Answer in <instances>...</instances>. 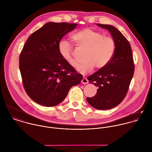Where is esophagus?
Returning a JSON list of instances; mask_svg holds the SVG:
<instances>
[{
	"label": "esophagus",
	"mask_w": 152,
	"mask_h": 152,
	"mask_svg": "<svg viewBox=\"0 0 152 152\" xmlns=\"http://www.w3.org/2000/svg\"><path fill=\"white\" fill-rule=\"evenodd\" d=\"M82 83H83V84H87V83H89V82H88V80L87 79L86 77H83V79L82 80Z\"/></svg>",
	"instance_id": "obj_1"
}]
</instances>
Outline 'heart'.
Here are the masks:
<instances>
[{
    "label": "heart",
    "instance_id": "obj_1",
    "mask_svg": "<svg viewBox=\"0 0 152 152\" xmlns=\"http://www.w3.org/2000/svg\"><path fill=\"white\" fill-rule=\"evenodd\" d=\"M79 46L86 49L84 55L85 61L76 65V70L85 74L91 71L94 66L102 69L112 60L116 50L115 40L111 37L104 36L100 31L91 28L77 31L72 37ZM62 58L69 64L74 67L76 61L73 56V47L67 40H61L58 45Z\"/></svg>",
    "mask_w": 152,
    "mask_h": 152
}]
</instances>
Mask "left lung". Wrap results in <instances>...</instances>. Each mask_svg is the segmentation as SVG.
I'll return each mask as SVG.
<instances>
[{"label":"left lung","instance_id":"obj_1","mask_svg":"<svg viewBox=\"0 0 152 152\" xmlns=\"http://www.w3.org/2000/svg\"><path fill=\"white\" fill-rule=\"evenodd\" d=\"M97 25L110 31L116 42V50L106 66L88 77L98 89L94 96L87 97V101L95 109L107 110L118 106L126 97L134 65L130 43L121 32L111 25Z\"/></svg>","mask_w":152,"mask_h":152}]
</instances>
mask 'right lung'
Wrapping results in <instances>:
<instances>
[{
	"label": "right lung",
	"mask_w": 152,
	"mask_h": 152,
	"mask_svg": "<svg viewBox=\"0 0 152 152\" xmlns=\"http://www.w3.org/2000/svg\"><path fill=\"white\" fill-rule=\"evenodd\" d=\"M77 25L47 23L31 34L21 51L19 69L24 89L40 105L59 104L69 89L83 79V76L62 58L58 48L61 38Z\"/></svg>",
	"instance_id": "add662e5"
}]
</instances>
